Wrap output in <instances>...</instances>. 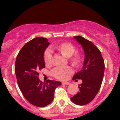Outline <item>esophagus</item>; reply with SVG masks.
I'll return each mask as SVG.
<instances>
[{"label":"esophagus","instance_id":"1","mask_svg":"<svg viewBox=\"0 0 120 120\" xmlns=\"http://www.w3.org/2000/svg\"><path fill=\"white\" fill-rule=\"evenodd\" d=\"M62 83L63 85H70V83L68 82H62Z\"/></svg>","mask_w":120,"mask_h":120}]
</instances>
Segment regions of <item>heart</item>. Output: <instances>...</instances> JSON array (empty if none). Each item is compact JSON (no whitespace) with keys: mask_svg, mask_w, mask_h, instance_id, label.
I'll use <instances>...</instances> for the list:
<instances>
[{"mask_svg":"<svg viewBox=\"0 0 120 120\" xmlns=\"http://www.w3.org/2000/svg\"><path fill=\"white\" fill-rule=\"evenodd\" d=\"M52 49L59 50L67 57L72 56L75 51V48L71 43H64L58 45H53ZM44 61L46 64L50 65L52 63L53 52L51 48H48L44 53ZM81 57L79 53L74 54L70 59V61L74 65H78L81 63ZM74 72L72 68L70 66H57L53 68L50 71L51 75L54 78L60 80H65Z\"/></svg>","mask_w":120,"mask_h":120,"instance_id":"obj_1","label":"heart"}]
</instances>
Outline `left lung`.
<instances>
[{
    "label": "left lung",
    "mask_w": 120,
    "mask_h": 120,
    "mask_svg": "<svg viewBox=\"0 0 120 120\" xmlns=\"http://www.w3.org/2000/svg\"><path fill=\"white\" fill-rule=\"evenodd\" d=\"M74 38L83 48L85 60L82 70L72 78V80L82 79V83L78 86L79 91L71 98V100L75 105L83 106L92 101L100 90L105 72V62L99 49L91 41L81 36Z\"/></svg>",
    "instance_id": "1"
}]
</instances>
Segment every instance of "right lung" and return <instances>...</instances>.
I'll return each mask as SVG.
<instances>
[{
  "label": "right lung",
  "mask_w": 120,
  "mask_h": 120,
  "mask_svg": "<svg viewBox=\"0 0 120 120\" xmlns=\"http://www.w3.org/2000/svg\"><path fill=\"white\" fill-rule=\"evenodd\" d=\"M50 44L48 39L37 37L24 45L16 57L15 71L18 85L24 98L32 105L43 107L52 102L56 88L61 83L39 79V71L45 67V50Z\"/></svg>",
  "instance_id": "1"
}]
</instances>
